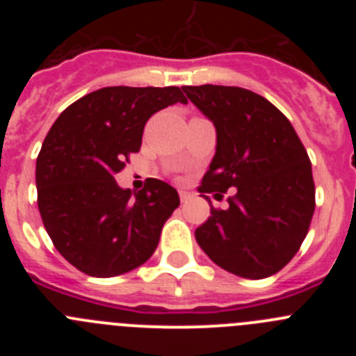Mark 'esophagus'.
Masks as SVG:
<instances>
[{"mask_svg": "<svg viewBox=\"0 0 356 356\" xmlns=\"http://www.w3.org/2000/svg\"><path fill=\"white\" fill-rule=\"evenodd\" d=\"M188 197H191V194L185 193V191H180V200H181V203H185V201H187Z\"/></svg>", "mask_w": 356, "mask_h": 356, "instance_id": "esophagus-1", "label": "esophagus"}]
</instances>
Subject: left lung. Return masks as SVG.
Returning a JSON list of instances; mask_svg holds the SVG:
<instances>
[{"label":"left lung","instance_id":"1","mask_svg":"<svg viewBox=\"0 0 356 356\" xmlns=\"http://www.w3.org/2000/svg\"><path fill=\"white\" fill-rule=\"evenodd\" d=\"M184 92L217 135L216 155L197 191L222 197L235 187L228 209L210 207L194 234L197 244L232 275H275L298 253L316 209L307 149L291 121L259 94L225 85H187Z\"/></svg>","mask_w":356,"mask_h":356}]
</instances>
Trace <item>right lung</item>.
<instances>
[{"label":"right lung","instance_id":"right-lung-1","mask_svg":"<svg viewBox=\"0 0 356 356\" xmlns=\"http://www.w3.org/2000/svg\"><path fill=\"white\" fill-rule=\"evenodd\" d=\"M187 103L180 87H103L69 105L37 156V205L58 253L81 273L110 278L149 259L176 188L149 178L139 193L114 176L143 143L147 119Z\"/></svg>","mask_w":356,"mask_h":356}]
</instances>
